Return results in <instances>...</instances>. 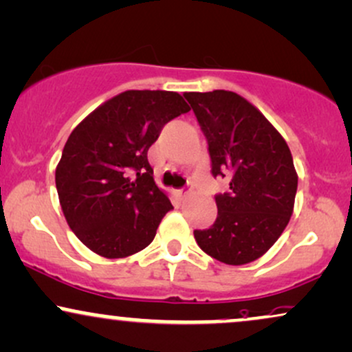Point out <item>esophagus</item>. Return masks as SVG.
Returning <instances> with one entry per match:
<instances>
[{"label":"esophagus","instance_id":"obj_1","mask_svg":"<svg viewBox=\"0 0 352 352\" xmlns=\"http://www.w3.org/2000/svg\"><path fill=\"white\" fill-rule=\"evenodd\" d=\"M177 193H179V197H182V198L188 197V195L192 193V187H190V185H187V187H184V188L177 190Z\"/></svg>","mask_w":352,"mask_h":352}]
</instances>
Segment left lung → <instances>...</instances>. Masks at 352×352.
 <instances>
[{
	"label": "left lung",
	"mask_w": 352,
	"mask_h": 352,
	"mask_svg": "<svg viewBox=\"0 0 352 352\" xmlns=\"http://www.w3.org/2000/svg\"><path fill=\"white\" fill-rule=\"evenodd\" d=\"M184 96L208 142L211 175L231 179L230 192L214 197L217 221L208 230H195V241L219 262L249 264L272 248L290 221L298 185L290 149L264 114L238 93Z\"/></svg>",
	"instance_id": "1"
}]
</instances>
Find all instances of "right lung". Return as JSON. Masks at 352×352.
Listing matches in <instances>:
<instances>
[{
  "label": "right lung",
  "instance_id": "right-lung-1",
  "mask_svg": "<svg viewBox=\"0 0 352 352\" xmlns=\"http://www.w3.org/2000/svg\"><path fill=\"white\" fill-rule=\"evenodd\" d=\"M188 109L175 91L128 90L72 131L55 187L70 230L93 252L118 259L152 243L173 206L155 185L147 151Z\"/></svg>",
  "mask_w": 352,
  "mask_h": 352
}]
</instances>
